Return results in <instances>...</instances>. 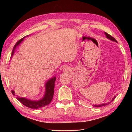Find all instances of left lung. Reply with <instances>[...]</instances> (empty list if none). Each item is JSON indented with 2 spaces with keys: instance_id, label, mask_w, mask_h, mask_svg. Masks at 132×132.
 <instances>
[{
  "instance_id": "obj_1",
  "label": "left lung",
  "mask_w": 132,
  "mask_h": 132,
  "mask_svg": "<svg viewBox=\"0 0 132 132\" xmlns=\"http://www.w3.org/2000/svg\"><path fill=\"white\" fill-rule=\"evenodd\" d=\"M105 34L106 35V37H107V38L110 39V40H111V41H114V42H117V41L116 40V39H115L114 38H113L112 36H111L110 35L108 34L107 33L105 32ZM116 98V96H114V97L112 98V100H111L110 102H108V103H103V104H101V105H94L93 106H94V107H102V106H106V105H109V103H110L112 101H113L114 100V98Z\"/></svg>"
}]
</instances>
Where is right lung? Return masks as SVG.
Wrapping results in <instances>:
<instances>
[{"label": "right lung", "mask_w": 132, "mask_h": 132, "mask_svg": "<svg viewBox=\"0 0 132 132\" xmlns=\"http://www.w3.org/2000/svg\"><path fill=\"white\" fill-rule=\"evenodd\" d=\"M25 37H23L22 38L20 39V40L15 44V45L13 48V51H12L11 58H12V57H13V55L14 53L15 50L16 49V47L20 44V43L23 40V39H24ZM55 80H56V78L54 76V77L51 78L46 82V84H45L46 91H45V95H44L42 99L39 100L33 101V100H31L26 98L25 97H19L18 96L16 97V98L21 103H22L23 105H25V106L31 108V109H39V108L47 106L48 105L50 104L51 102L52 101V100L53 94H54V84H55L54 82H55ZM11 92H12V94H13L14 95H15V92L13 90H12Z\"/></svg>", "instance_id": "obj_1"}]
</instances>
